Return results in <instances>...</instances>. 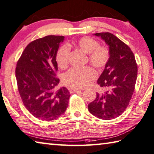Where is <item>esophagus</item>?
I'll list each match as a JSON object with an SVG mask.
<instances>
[{
    "label": "esophagus",
    "mask_w": 154,
    "mask_h": 154,
    "mask_svg": "<svg viewBox=\"0 0 154 154\" xmlns=\"http://www.w3.org/2000/svg\"><path fill=\"white\" fill-rule=\"evenodd\" d=\"M81 91H83L82 89H77V88H72L70 89V92L71 93H78V92H80Z\"/></svg>",
    "instance_id": "1"
}]
</instances>
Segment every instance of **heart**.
<instances>
[{
  "label": "heart",
  "mask_w": 154,
  "mask_h": 154,
  "mask_svg": "<svg viewBox=\"0 0 154 154\" xmlns=\"http://www.w3.org/2000/svg\"><path fill=\"white\" fill-rule=\"evenodd\" d=\"M78 48L88 54V61L97 68H103L109 61L110 53L108 48L99 46V42L90 37H82L75 42ZM69 47L64 45L58 50L56 60L61 68H66L69 64ZM96 78V72L92 67H72L63 75L65 85L74 88L87 87Z\"/></svg>",
  "instance_id": "1"
}]
</instances>
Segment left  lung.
<instances>
[{"label": "left lung", "mask_w": 154, "mask_h": 154, "mask_svg": "<svg viewBox=\"0 0 154 154\" xmlns=\"http://www.w3.org/2000/svg\"><path fill=\"white\" fill-rule=\"evenodd\" d=\"M108 45L110 57L97 84L105 90L97 93L88 106L91 114L103 120L119 116L128 107L134 90L137 66L131 48L109 32L94 34Z\"/></svg>", "instance_id": "left-lung-1"}]
</instances>
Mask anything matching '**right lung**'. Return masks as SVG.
Returning a JSON list of instances; mask_svg holds the SVG:
<instances>
[{"label": "right lung", "instance_id": "1", "mask_svg": "<svg viewBox=\"0 0 154 154\" xmlns=\"http://www.w3.org/2000/svg\"><path fill=\"white\" fill-rule=\"evenodd\" d=\"M63 36H47L27 46L15 69L18 91L24 106L40 120L56 119L66 112L70 94L66 87L54 91L59 83L56 78L57 53Z\"/></svg>", "mask_w": 154, "mask_h": 154}]
</instances>
